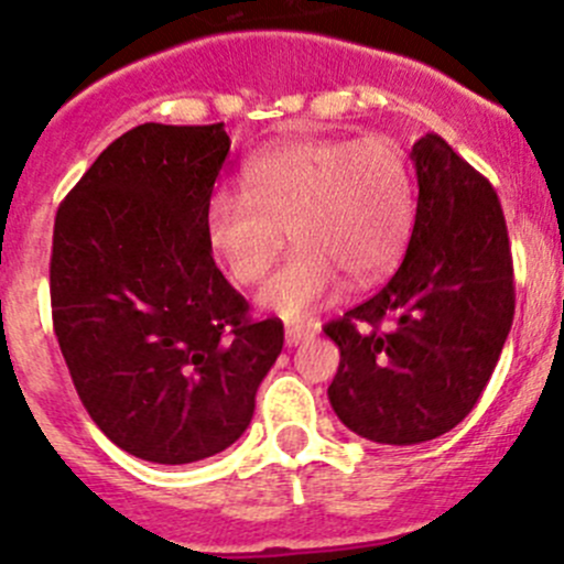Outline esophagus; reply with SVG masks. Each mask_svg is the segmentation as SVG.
<instances>
[{"instance_id": "esophagus-1", "label": "esophagus", "mask_w": 564, "mask_h": 564, "mask_svg": "<svg viewBox=\"0 0 564 564\" xmlns=\"http://www.w3.org/2000/svg\"><path fill=\"white\" fill-rule=\"evenodd\" d=\"M313 335H316V327H310V324H288V329H285L288 346L304 344V340L313 338Z\"/></svg>"}]
</instances>
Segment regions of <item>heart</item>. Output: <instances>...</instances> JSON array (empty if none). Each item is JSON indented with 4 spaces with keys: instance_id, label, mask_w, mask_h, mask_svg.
Wrapping results in <instances>:
<instances>
[{
    "instance_id": "1",
    "label": "heart",
    "mask_w": 564,
    "mask_h": 564,
    "mask_svg": "<svg viewBox=\"0 0 564 564\" xmlns=\"http://www.w3.org/2000/svg\"><path fill=\"white\" fill-rule=\"evenodd\" d=\"M246 184L212 195L206 240L237 285H257L291 231L296 254L260 291L282 318L329 302L340 276L377 285L411 237L413 178L394 139H293L248 164Z\"/></svg>"
}]
</instances>
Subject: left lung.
Returning a JSON list of instances; mask_svg holds the SVG:
<instances>
[{
	"label": "left lung",
	"mask_w": 564,
	"mask_h": 564,
	"mask_svg": "<svg viewBox=\"0 0 564 564\" xmlns=\"http://www.w3.org/2000/svg\"><path fill=\"white\" fill-rule=\"evenodd\" d=\"M416 220L389 285L324 324L338 344L329 405L380 444L453 431L498 366L514 318V268L495 187L438 133L411 151Z\"/></svg>",
	"instance_id": "8db88e82"
}]
</instances>
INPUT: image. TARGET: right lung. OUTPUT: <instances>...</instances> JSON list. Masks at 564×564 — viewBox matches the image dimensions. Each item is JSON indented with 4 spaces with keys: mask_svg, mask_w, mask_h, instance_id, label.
Here are the masks:
<instances>
[{
    "mask_svg": "<svg viewBox=\"0 0 564 564\" xmlns=\"http://www.w3.org/2000/svg\"><path fill=\"white\" fill-rule=\"evenodd\" d=\"M224 122H144L113 139L53 229V327L77 397L131 456L193 464L254 416L285 329L251 318L206 240Z\"/></svg>",
    "mask_w": 564,
    "mask_h": 564,
    "instance_id": "add662e5",
    "label": "right lung"
}]
</instances>
